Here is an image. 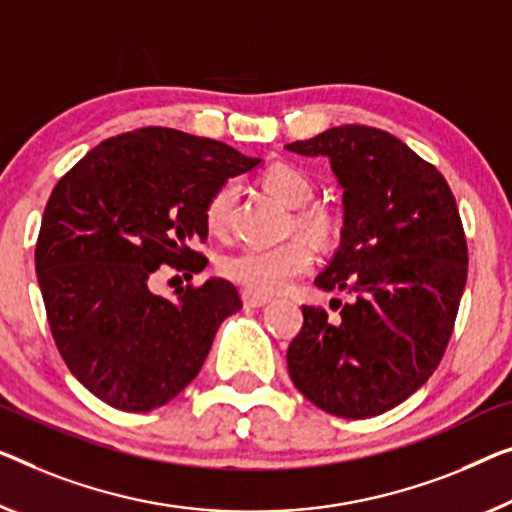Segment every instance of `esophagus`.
<instances>
[{
  "label": "esophagus",
  "instance_id": "obj_1",
  "mask_svg": "<svg viewBox=\"0 0 512 512\" xmlns=\"http://www.w3.org/2000/svg\"><path fill=\"white\" fill-rule=\"evenodd\" d=\"M243 303H246V308H264V305L271 303V296L255 294V292H243Z\"/></svg>",
  "mask_w": 512,
  "mask_h": 512
}]
</instances>
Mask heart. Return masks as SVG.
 I'll list each match as a JSON object with an SVG mask.
<instances>
[{
  "mask_svg": "<svg viewBox=\"0 0 512 512\" xmlns=\"http://www.w3.org/2000/svg\"><path fill=\"white\" fill-rule=\"evenodd\" d=\"M262 188L276 197L287 209H299L294 216L296 230L308 234L317 243H331L340 232V218L324 204H308L315 195V183L301 167L278 163L262 174ZM236 202V186L232 181L216 188L204 207V223L209 232H227ZM315 255L305 241H287L273 248H241L227 255L220 269L230 280L239 282L248 292L278 294L296 278L312 269Z\"/></svg>",
  "mask_w": 512,
  "mask_h": 512,
  "instance_id": "b5f03b06",
  "label": "heart"
}]
</instances>
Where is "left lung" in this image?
Listing matches in <instances>:
<instances>
[{
    "mask_svg": "<svg viewBox=\"0 0 512 512\" xmlns=\"http://www.w3.org/2000/svg\"><path fill=\"white\" fill-rule=\"evenodd\" d=\"M285 149L329 158L342 230L315 285L352 294L333 299L338 319L303 305L289 377L326 414L379 416L432 377L451 340L469 264L460 211L437 167L379 128L335 126Z\"/></svg>",
    "mask_w": 512,
    "mask_h": 512,
    "instance_id": "left-lung-1",
    "label": "left lung"
}]
</instances>
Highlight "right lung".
I'll use <instances>...</instances> for the list:
<instances>
[{
	"mask_svg": "<svg viewBox=\"0 0 512 512\" xmlns=\"http://www.w3.org/2000/svg\"><path fill=\"white\" fill-rule=\"evenodd\" d=\"M262 158L174 128L110 137L52 190L36 243V278L68 370L114 409L151 411L202 370L218 326L243 308L230 280L165 299L158 266L193 278L207 266L204 207Z\"/></svg>",
	"mask_w": 512,
	"mask_h": 512,
	"instance_id": "add662e5",
	"label": "right lung"
}]
</instances>
